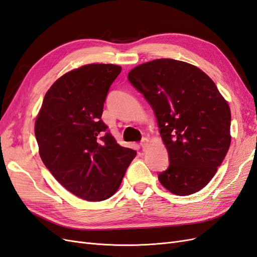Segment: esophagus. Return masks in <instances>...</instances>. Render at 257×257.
Returning <instances> with one entry per match:
<instances>
[{
    "label": "esophagus",
    "instance_id": "obj_1",
    "mask_svg": "<svg viewBox=\"0 0 257 257\" xmlns=\"http://www.w3.org/2000/svg\"><path fill=\"white\" fill-rule=\"evenodd\" d=\"M148 144H149V139H148V138H143V141L141 143V146H142V148H143L144 150L148 147Z\"/></svg>",
    "mask_w": 257,
    "mask_h": 257
}]
</instances>
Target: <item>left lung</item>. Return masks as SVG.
Instances as JSON below:
<instances>
[{"mask_svg": "<svg viewBox=\"0 0 257 257\" xmlns=\"http://www.w3.org/2000/svg\"><path fill=\"white\" fill-rule=\"evenodd\" d=\"M150 104L169 157L159 174L166 190L191 195L215 175L230 146V109L215 83L186 62L158 59L127 75Z\"/></svg>", "mask_w": 257, "mask_h": 257, "instance_id": "obj_1", "label": "left lung"}]
</instances>
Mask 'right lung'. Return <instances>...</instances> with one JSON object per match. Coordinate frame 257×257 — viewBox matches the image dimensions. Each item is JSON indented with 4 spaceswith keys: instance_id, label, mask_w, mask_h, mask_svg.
I'll return each instance as SVG.
<instances>
[{
    "instance_id": "1",
    "label": "right lung",
    "mask_w": 257,
    "mask_h": 257,
    "mask_svg": "<svg viewBox=\"0 0 257 257\" xmlns=\"http://www.w3.org/2000/svg\"><path fill=\"white\" fill-rule=\"evenodd\" d=\"M113 64H88L64 74L46 93L35 121L45 166L64 188L84 200L111 197L136 151L116 144L102 121Z\"/></svg>"
}]
</instances>
